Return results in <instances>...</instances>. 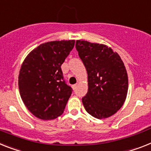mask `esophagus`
<instances>
[{"label": "esophagus", "instance_id": "34e87169", "mask_svg": "<svg viewBox=\"0 0 151 151\" xmlns=\"http://www.w3.org/2000/svg\"><path fill=\"white\" fill-rule=\"evenodd\" d=\"M77 87H78V83H76V84H73V85L72 86V88H73V90H75L76 88H77Z\"/></svg>", "mask_w": 151, "mask_h": 151}]
</instances>
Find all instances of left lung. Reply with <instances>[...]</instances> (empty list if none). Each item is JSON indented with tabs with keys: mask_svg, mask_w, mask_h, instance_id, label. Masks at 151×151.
<instances>
[{
	"mask_svg": "<svg viewBox=\"0 0 151 151\" xmlns=\"http://www.w3.org/2000/svg\"><path fill=\"white\" fill-rule=\"evenodd\" d=\"M76 49L87 72L88 91L82 98L83 107L95 118H107L126 100L128 78L124 62L104 44L77 40Z\"/></svg>",
	"mask_w": 151,
	"mask_h": 151,
	"instance_id": "obj_1",
	"label": "left lung"
}]
</instances>
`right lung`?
<instances>
[{"instance_id": "1", "label": "right lung", "mask_w": 151, "mask_h": 151, "mask_svg": "<svg viewBox=\"0 0 151 151\" xmlns=\"http://www.w3.org/2000/svg\"><path fill=\"white\" fill-rule=\"evenodd\" d=\"M75 41L56 40L40 44L27 56L21 65L18 87L23 102L41 120H53L64 113L72 93L60 66Z\"/></svg>"}]
</instances>
